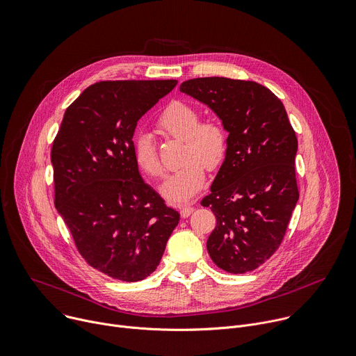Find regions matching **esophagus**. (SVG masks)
Returning a JSON list of instances; mask_svg holds the SVG:
<instances>
[{
	"label": "esophagus",
	"instance_id": "obj_1",
	"mask_svg": "<svg viewBox=\"0 0 356 356\" xmlns=\"http://www.w3.org/2000/svg\"><path fill=\"white\" fill-rule=\"evenodd\" d=\"M192 211H193V207H192V206H182V207L179 209V213H181V216H182L184 219L188 218Z\"/></svg>",
	"mask_w": 356,
	"mask_h": 356
}]
</instances>
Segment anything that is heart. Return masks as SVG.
Returning <instances> with one entry per match:
<instances>
[{"label": "heart", "mask_w": 356, "mask_h": 356, "mask_svg": "<svg viewBox=\"0 0 356 356\" xmlns=\"http://www.w3.org/2000/svg\"><path fill=\"white\" fill-rule=\"evenodd\" d=\"M157 127L165 136L182 141L179 161L184 164L165 178L160 192L171 203H184L203 188L206 167L215 170L223 163L227 153V131L216 119L200 122L199 112L182 101H174L164 108L157 119ZM134 160L150 177H160L164 171L149 133L136 137Z\"/></svg>", "instance_id": "heart-1"}]
</instances>
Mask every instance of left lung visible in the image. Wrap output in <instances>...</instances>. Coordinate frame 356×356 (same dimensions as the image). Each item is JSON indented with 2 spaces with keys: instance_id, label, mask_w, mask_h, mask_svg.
I'll return each mask as SVG.
<instances>
[{
  "instance_id": "left-lung-1",
  "label": "left lung",
  "mask_w": 356,
  "mask_h": 356,
  "mask_svg": "<svg viewBox=\"0 0 356 356\" xmlns=\"http://www.w3.org/2000/svg\"><path fill=\"white\" fill-rule=\"evenodd\" d=\"M179 91L215 112L229 133L225 161L200 202L216 216L207 252L230 273L254 270L280 245L299 200L298 138L285 106L254 81L193 79Z\"/></svg>"
}]
</instances>
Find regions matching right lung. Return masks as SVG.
I'll return each instance as SVG.
<instances>
[{"instance_id": "right-lung-1", "label": "right lung", "mask_w": 356, "mask_h": 356, "mask_svg": "<svg viewBox=\"0 0 356 356\" xmlns=\"http://www.w3.org/2000/svg\"><path fill=\"white\" fill-rule=\"evenodd\" d=\"M177 80L102 81L88 87L63 118L51 147L56 209L83 258L123 282L153 273L179 213L138 172L137 120Z\"/></svg>"}]
</instances>
